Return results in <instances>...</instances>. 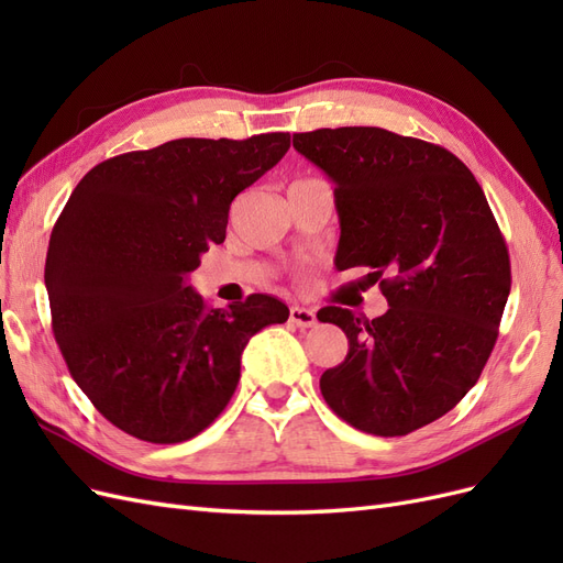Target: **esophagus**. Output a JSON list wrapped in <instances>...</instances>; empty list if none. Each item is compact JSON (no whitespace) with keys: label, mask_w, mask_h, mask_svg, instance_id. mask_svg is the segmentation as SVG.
<instances>
[{"label":"esophagus","mask_w":563,"mask_h":563,"mask_svg":"<svg viewBox=\"0 0 563 563\" xmlns=\"http://www.w3.org/2000/svg\"><path fill=\"white\" fill-rule=\"evenodd\" d=\"M288 321L296 323L298 329H312L317 323V314L314 310L308 308H300V305H294L291 310H288Z\"/></svg>","instance_id":"esophagus-1"}]
</instances>
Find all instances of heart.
<instances>
[{"mask_svg":"<svg viewBox=\"0 0 563 563\" xmlns=\"http://www.w3.org/2000/svg\"><path fill=\"white\" fill-rule=\"evenodd\" d=\"M300 180H308V178H300ZM296 183H298V180H296Z\"/></svg>","mask_w":563,"mask_h":563,"instance_id":"1","label":"heart"}]
</instances>
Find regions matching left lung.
<instances>
[{
    "label": "left lung",
    "instance_id": "8db88e82",
    "mask_svg": "<svg viewBox=\"0 0 563 563\" xmlns=\"http://www.w3.org/2000/svg\"><path fill=\"white\" fill-rule=\"evenodd\" d=\"M294 147L335 183V265L376 269L389 305L376 319L317 312L350 343L321 395L362 432L420 430L479 380L512 286L482 185L453 152L378 126L294 133Z\"/></svg>",
    "mask_w": 563,
    "mask_h": 563
}]
</instances>
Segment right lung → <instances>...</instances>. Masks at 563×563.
<instances>
[{
	"instance_id": "1",
	"label": "right lung",
	"mask_w": 563,
	"mask_h": 563,
	"mask_svg": "<svg viewBox=\"0 0 563 563\" xmlns=\"http://www.w3.org/2000/svg\"><path fill=\"white\" fill-rule=\"evenodd\" d=\"M288 147V133L168 141L100 162L67 199L44 267L51 329L114 428L150 444L197 437L232 399L249 338L288 319L265 294L213 310L187 286L225 242L232 199Z\"/></svg>"
}]
</instances>
